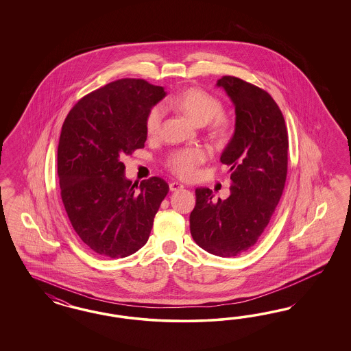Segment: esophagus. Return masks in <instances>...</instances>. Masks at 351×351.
<instances>
[{"instance_id":"1","label":"esophagus","mask_w":351,"mask_h":351,"mask_svg":"<svg viewBox=\"0 0 351 351\" xmlns=\"http://www.w3.org/2000/svg\"><path fill=\"white\" fill-rule=\"evenodd\" d=\"M182 188H184V185L180 184V182H178V181H172V182H170L171 191H180V189H182Z\"/></svg>"}]
</instances>
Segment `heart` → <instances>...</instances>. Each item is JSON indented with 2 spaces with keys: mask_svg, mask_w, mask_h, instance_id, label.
Wrapping results in <instances>:
<instances>
[{
  "mask_svg": "<svg viewBox=\"0 0 351 351\" xmlns=\"http://www.w3.org/2000/svg\"><path fill=\"white\" fill-rule=\"evenodd\" d=\"M165 106L173 108L184 113L191 122L204 125L211 121V132L213 138L225 140L229 136L232 123L230 119L220 114L223 112V103L203 90L201 87H186L165 101ZM163 109L160 106H152L145 116V131L150 138L160 134ZM208 158V153L202 147L178 149L173 150L166 158V167L175 176L189 180L197 173L199 166Z\"/></svg>",
  "mask_w": 351,
  "mask_h": 351,
  "instance_id": "b5f03b06",
  "label": "heart"
}]
</instances>
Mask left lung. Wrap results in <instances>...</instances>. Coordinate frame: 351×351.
Here are the masks:
<instances>
[{
	"label": "left lung",
	"instance_id": "left-lung-1",
	"mask_svg": "<svg viewBox=\"0 0 351 351\" xmlns=\"http://www.w3.org/2000/svg\"><path fill=\"white\" fill-rule=\"evenodd\" d=\"M223 86L235 106V132L221 154L230 169V195L215 201L197 188L191 233L204 251L233 257L248 251L264 233L287 179L288 132L282 110L265 90L234 75Z\"/></svg>",
	"mask_w": 351,
	"mask_h": 351
}]
</instances>
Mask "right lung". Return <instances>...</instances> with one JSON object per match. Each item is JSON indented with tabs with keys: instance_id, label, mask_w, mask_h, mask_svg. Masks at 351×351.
<instances>
[{
	"instance_id": "1",
	"label": "right lung",
	"mask_w": 351,
	"mask_h": 351,
	"mask_svg": "<svg viewBox=\"0 0 351 351\" xmlns=\"http://www.w3.org/2000/svg\"><path fill=\"white\" fill-rule=\"evenodd\" d=\"M165 95L145 80L122 78L80 99L64 121L60 195L75 233L96 255L122 258L148 241L169 184L158 176L132 184L121 158L144 148L145 116Z\"/></svg>"
}]
</instances>
